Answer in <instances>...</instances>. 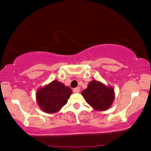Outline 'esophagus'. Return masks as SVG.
<instances>
[{"label": "esophagus", "mask_w": 151, "mask_h": 151, "mask_svg": "<svg viewBox=\"0 0 151 151\" xmlns=\"http://www.w3.org/2000/svg\"><path fill=\"white\" fill-rule=\"evenodd\" d=\"M73 91L75 92V93H79V92H80V88H79V87L75 88L73 89Z\"/></svg>", "instance_id": "1"}]
</instances>
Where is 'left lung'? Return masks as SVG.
Here are the masks:
<instances>
[{"label": "left lung", "mask_w": 151, "mask_h": 151, "mask_svg": "<svg viewBox=\"0 0 151 151\" xmlns=\"http://www.w3.org/2000/svg\"><path fill=\"white\" fill-rule=\"evenodd\" d=\"M86 103L96 111H104L113 103L115 94L111 86H106L98 81H92L87 88L82 91Z\"/></svg>", "instance_id": "obj_1"}]
</instances>
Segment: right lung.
<instances>
[{
  "label": "right lung",
  "mask_w": 151,
  "mask_h": 151,
  "mask_svg": "<svg viewBox=\"0 0 151 151\" xmlns=\"http://www.w3.org/2000/svg\"><path fill=\"white\" fill-rule=\"evenodd\" d=\"M73 91L58 81H53L38 89L36 100L40 109L46 113H55L66 104Z\"/></svg>",
  "instance_id": "add662e5"
}]
</instances>
